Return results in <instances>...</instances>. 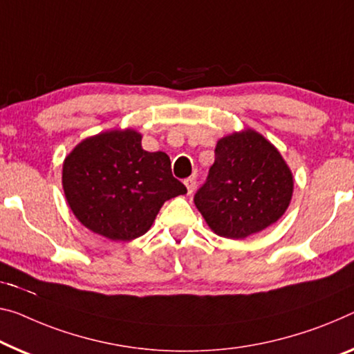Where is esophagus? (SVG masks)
Segmentation results:
<instances>
[{"label": "esophagus", "mask_w": 354, "mask_h": 354, "mask_svg": "<svg viewBox=\"0 0 354 354\" xmlns=\"http://www.w3.org/2000/svg\"><path fill=\"white\" fill-rule=\"evenodd\" d=\"M185 187H187L188 194H192L194 192V188H196V178L194 177L185 178Z\"/></svg>", "instance_id": "esophagus-1"}]
</instances>
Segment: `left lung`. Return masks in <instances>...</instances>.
Instances as JSON below:
<instances>
[{"mask_svg": "<svg viewBox=\"0 0 354 354\" xmlns=\"http://www.w3.org/2000/svg\"><path fill=\"white\" fill-rule=\"evenodd\" d=\"M295 178L277 147L252 128L218 139L207 182L194 204L216 236L245 239L279 221Z\"/></svg>", "mask_w": 354, "mask_h": 354, "instance_id": "1", "label": "left lung"}]
</instances>
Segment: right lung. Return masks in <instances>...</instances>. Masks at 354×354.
<instances>
[{
  "instance_id": "add662e5",
  "label": "right lung",
  "mask_w": 354,
  "mask_h": 354,
  "mask_svg": "<svg viewBox=\"0 0 354 354\" xmlns=\"http://www.w3.org/2000/svg\"><path fill=\"white\" fill-rule=\"evenodd\" d=\"M62 183L75 218L113 242L144 236L162 204L187 193L172 177L169 156L144 150L142 134L133 128L79 142L63 161Z\"/></svg>"
}]
</instances>
